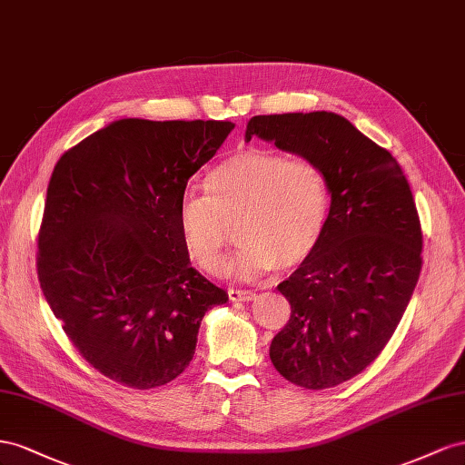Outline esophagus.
I'll use <instances>...</instances> for the list:
<instances>
[{"instance_id":"1","label":"esophagus","mask_w":465,"mask_h":465,"mask_svg":"<svg viewBox=\"0 0 465 465\" xmlns=\"http://www.w3.org/2000/svg\"><path fill=\"white\" fill-rule=\"evenodd\" d=\"M228 296L232 302H251L255 300V292L253 290H240V288H230Z\"/></svg>"}]
</instances>
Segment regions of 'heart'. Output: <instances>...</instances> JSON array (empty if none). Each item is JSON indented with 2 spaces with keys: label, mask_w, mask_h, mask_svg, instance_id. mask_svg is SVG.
Masks as SVG:
<instances>
[{
  "label": "heart",
  "mask_w": 465,
  "mask_h": 465,
  "mask_svg": "<svg viewBox=\"0 0 465 465\" xmlns=\"http://www.w3.org/2000/svg\"><path fill=\"white\" fill-rule=\"evenodd\" d=\"M206 194H184L177 230L198 269L220 271L233 225L237 276L251 278L308 261L327 228L331 194L325 171L310 157L267 148L228 155L204 179Z\"/></svg>",
  "instance_id": "obj_1"
}]
</instances>
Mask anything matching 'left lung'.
Masks as SVG:
<instances>
[{"label": "left lung", "mask_w": 465, "mask_h": 465, "mask_svg": "<svg viewBox=\"0 0 465 465\" xmlns=\"http://www.w3.org/2000/svg\"><path fill=\"white\" fill-rule=\"evenodd\" d=\"M253 136L325 171L327 228L276 286L290 320L269 354L296 386L333 388L376 361L413 296L422 264L413 193L395 157L335 113L259 114L247 123L245 140Z\"/></svg>", "instance_id": "left-lung-1"}]
</instances>
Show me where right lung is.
<instances>
[{
	"label": "right lung",
	"mask_w": 465,
	"mask_h": 465,
	"mask_svg": "<svg viewBox=\"0 0 465 465\" xmlns=\"http://www.w3.org/2000/svg\"><path fill=\"white\" fill-rule=\"evenodd\" d=\"M228 121L123 118L65 152L38 232V282L85 361L134 390L175 380L228 294L191 267L177 230L189 179Z\"/></svg>",
	"instance_id": "add662e5"
}]
</instances>
